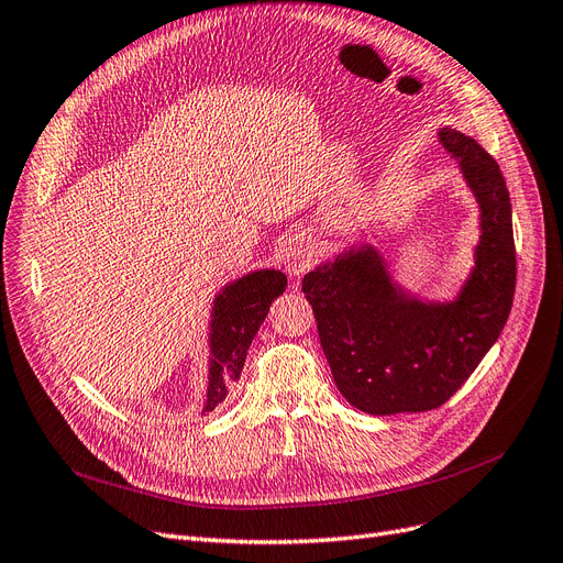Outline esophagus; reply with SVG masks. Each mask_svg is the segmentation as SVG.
Returning a JSON list of instances; mask_svg holds the SVG:
<instances>
[{
  "label": "esophagus",
  "mask_w": 563,
  "mask_h": 563,
  "mask_svg": "<svg viewBox=\"0 0 563 563\" xmlns=\"http://www.w3.org/2000/svg\"><path fill=\"white\" fill-rule=\"evenodd\" d=\"M313 256L316 254H313V247L309 243L290 245L288 252H286V267H288L290 277L300 279L309 271V267L313 265Z\"/></svg>",
  "instance_id": "esophagus-1"
}]
</instances>
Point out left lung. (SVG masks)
Returning <instances> with one entry per match:
<instances>
[{
	"mask_svg": "<svg viewBox=\"0 0 563 563\" xmlns=\"http://www.w3.org/2000/svg\"><path fill=\"white\" fill-rule=\"evenodd\" d=\"M481 208L476 267L453 302H421L387 275L380 254L360 247L302 279L318 339L347 404L368 415L426 412L461 389L511 313L516 243L499 165L463 132L442 128Z\"/></svg>",
	"mask_w": 563,
	"mask_h": 563,
	"instance_id": "obj_1",
	"label": "left lung"
}]
</instances>
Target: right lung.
Returning <instances> with one entry per match:
<instances>
[{"label":"right lung","mask_w":563,"mask_h":563,"mask_svg":"<svg viewBox=\"0 0 563 563\" xmlns=\"http://www.w3.org/2000/svg\"><path fill=\"white\" fill-rule=\"evenodd\" d=\"M286 288L279 271H258L229 284L212 307L210 323V376L201 415L216 410L240 378L245 357L267 309Z\"/></svg>","instance_id":"right-lung-1"}]
</instances>
